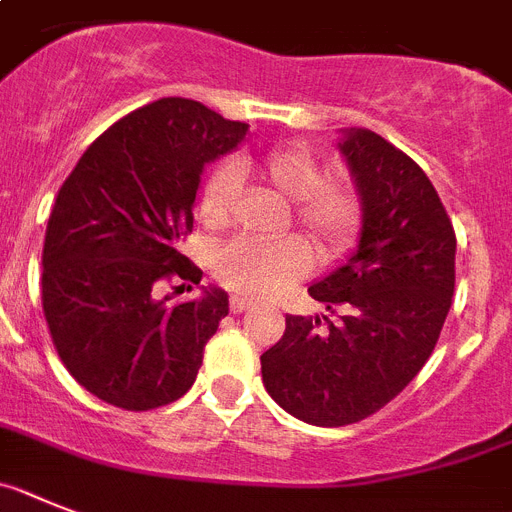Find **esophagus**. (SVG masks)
<instances>
[{"label":"esophagus","mask_w":512,"mask_h":512,"mask_svg":"<svg viewBox=\"0 0 512 512\" xmlns=\"http://www.w3.org/2000/svg\"><path fill=\"white\" fill-rule=\"evenodd\" d=\"M252 299H244V296H231L229 299V309L231 314H242L244 309H250Z\"/></svg>","instance_id":"obj_1"}]
</instances>
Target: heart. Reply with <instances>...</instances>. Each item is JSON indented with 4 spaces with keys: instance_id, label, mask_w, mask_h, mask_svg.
<instances>
[{
    "instance_id": "1",
    "label": "heart",
    "mask_w": 512,
    "mask_h": 512,
    "mask_svg": "<svg viewBox=\"0 0 512 512\" xmlns=\"http://www.w3.org/2000/svg\"><path fill=\"white\" fill-rule=\"evenodd\" d=\"M239 177L257 180L293 201V221L332 260L353 247L363 226L361 190L345 175H322L317 157L304 146H270L219 164L203 182L198 216L208 229H224L239 195ZM311 268V250L296 237H237L216 250L211 270L221 286L244 296H275Z\"/></svg>"
}]
</instances>
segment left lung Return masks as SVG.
Instances as JSON below:
<instances>
[{"instance_id":"1","label":"left lung","mask_w":512,"mask_h":512,"mask_svg":"<svg viewBox=\"0 0 512 512\" xmlns=\"http://www.w3.org/2000/svg\"><path fill=\"white\" fill-rule=\"evenodd\" d=\"M340 151L366 211L361 244L309 288L337 319L288 314L260 355L270 397L319 428L366 420L415 379L456 283V231L420 164L366 128H350Z\"/></svg>"}]
</instances>
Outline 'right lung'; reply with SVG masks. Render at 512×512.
<instances>
[{
  "label": "right lung",
  "mask_w": 512,
  "mask_h": 512,
  "mask_svg": "<svg viewBox=\"0 0 512 512\" xmlns=\"http://www.w3.org/2000/svg\"><path fill=\"white\" fill-rule=\"evenodd\" d=\"M244 133L203 102L162 97L97 136L61 185L43 242V314L66 371L102 402L146 412L193 386L229 296L211 288L170 304L157 288L201 283L177 247L193 231L203 164Z\"/></svg>",
  "instance_id": "obj_1"
}]
</instances>
